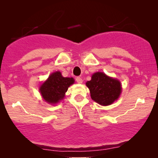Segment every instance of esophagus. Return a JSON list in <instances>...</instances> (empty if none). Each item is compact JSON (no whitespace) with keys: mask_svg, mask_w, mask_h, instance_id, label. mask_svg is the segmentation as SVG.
I'll return each mask as SVG.
<instances>
[{"mask_svg":"<svg viewBox=\"0 0 158 158\" xmlns=\"http://www.w3.org/2000/svg\"><path fill=\"white\" fill-rule=\"evenodd\" d=\"M76 81L77 83H83V79L81 77H76Z\"/></svg>","mask_w":158,"mask_h":158,"instance_id":"1","label":"esophagus"}]
</instances>
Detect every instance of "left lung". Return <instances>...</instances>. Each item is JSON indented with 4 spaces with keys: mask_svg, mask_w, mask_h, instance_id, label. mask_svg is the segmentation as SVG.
I'll return each mask as SVG.
<instances>
[{
    "mask_svg": "<svg viewBox=\"0 0 158 158\" xmlns=\"http://www.w3.org/2000/svg\"><path fill=\"white\" fill-rule=\"evenodd\" d=\"M90 96L94 101L102 106H108L118 98L122 91L120 82L98 72L92 75L91 80L86 83Z\"/></svg>",
    "mask_w": 158,
    "mask_h": 158,
    "instance_id": "8db88e82",
    "label": "left lung"
}]
</instances>
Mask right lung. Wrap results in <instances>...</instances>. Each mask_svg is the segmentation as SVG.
Wrapping results in <instances>:
<instances>
[{
	"label": "right lung",
	"mask_w": 158,
	"mask_h": 158,
	"mask_svg": "<svg viewBox=\"0 0 158 158\" xmlns=\"http://www.w3.org/2000/svg\"><path fill=\"white\" fill-rule=\"evenodd\" d=\"M74 83L73 77H64L61 73L56 72L49 75L47 81L40 88L43 98L49 103H56L64 98L69 86Z\"/></svg>",
	"instance_id": "1"
}]
</instances>
